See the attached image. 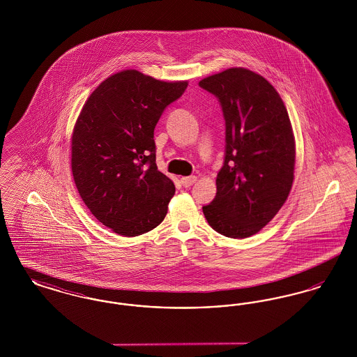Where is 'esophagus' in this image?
Segmentation results:
<instances>
[{
	"label": "esophagus",
	"mask_w": 357,
	"mask_h": 357,
	"mask_svg": "<svg viewBox=\"0 0 357 357\" xmlns=\"http://www.w3.org/2000/svg\"><path fill=\"white\" fill-rule=\"evenodd\" d=\"M197 182V176H183V178H181V183H182V186L183 187H190L192 186L194 183Z\"/></svg>",
	"instance_id": "34e87169"
}]
</instances>
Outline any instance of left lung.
Returning a JSON list of instances; mask_svg holds the SVG:
<instances>
[{
  "label": "left lung",
  "instance_id": "8db88e82",
  "mask_svg": "<svg viewBox=\"0 0 357 357\" xmlns=\"http://www.w3.org/2000/svg\"><path fill=\"white\" fill-rule=\"evenodd\" d=\"M199 86L220 100L226 123L217 195L202 207L204 218L225 237H250L272 221L293 185L296 144L287 107L250 69H226Z\"/></svg>",
  "mask_w": 357,
  "mask_h": 357
}]
</instances>
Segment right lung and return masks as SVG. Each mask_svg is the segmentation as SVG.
<instances>
[{
	"instance_id": "obj_1",
	"label": "right lung",
	"mask_w": 357,
	"mask_h": 357,
	"mask_svg": "<svg viewBox=\"0 0 357 357\" xmlns=\"http://www.w3.org/2000/svg\"><path fill=\"white\" fill-rule=\"evenodd\" d=\"M187 82H160L135 69L105 79L88 98L70 140L75 185L93 217L136 237L165 220L175 186L156 167L153 130Z\"/></svg>"
}]
</instances>
